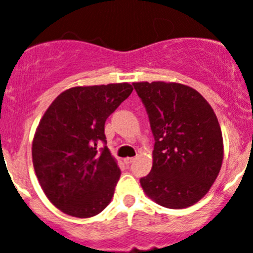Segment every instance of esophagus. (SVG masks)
Here are the masks:
<instances>
[{
  "mask_svg": "<svg viewBox=\"0 0 253 253\" xmlns=\"http://www.w3.org/2000/svg\"><path fill=\"white\" fill-rule=\"evenodd\" d=\"M134 161H135L134 157H126V158H124V163H126V165H131V163L134 162Z\"/></svg>",
  "mask_w": 253,
  "mask_h": 253,
  "instance_id": "obj_1",
  "label": "esophagus"
}]
</instances>
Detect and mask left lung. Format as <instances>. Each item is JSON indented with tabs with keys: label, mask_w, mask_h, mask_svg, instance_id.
I'll return each mask as SVG.
<instances>
[{
	"label": "left lung",
	"mask_w": 253,
	"mask_h": 253,
	"mask_svg": "<svg viewBox=\"0 0 253 253\" xmlns=\"http://www.w3.org/2000/svg\"><path fill=\"white\" fill-rule=\"evenodd\" d=\"M155 136L152 169L140 179L156 204L190 207L210 191L222 168L223 135L210 103L199 91L167 82L132 83Z\"/></svg>",
	"instance_id": "1"
}]
</instances>
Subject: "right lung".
I'll list each match as a JSON object with an SVG mask.
<instances>
[{
  "label": "right lung",
  "instance_id": "1",
  "mask_svg": "<svg viewBox=\"0 0 253 253\" xmlns=\"http://www.w3.org/2000/svg\"><path fill=\"white\" fill-rule=\"evenodd\" d=\"M132 90L129 83L70 87L43 113L33 165L46 197L66 214L90 218L111 202L121 169L107 146H97L106 142V119Z\"/></svg>",
  "mask_w": 253,
  "mask_h": 253
}]
</instances>
